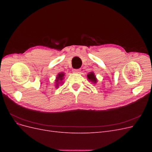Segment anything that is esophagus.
I'll return each mask as SVG.
<instances>
[{
    "label": "esophagus",
    "mask_w": 152,
    "mask_h": 152,
    "mask_svg": "<svg viewBox=\"0 0 152 152\" xmlns=\"http://www.w3.org/2000/svg\"><path fill=\"white\" fill-rule=\"evenodd\" d=\"M80 69H74V70H73V73H80Z\"/></svg>",
    "instance_id": "1"
}]
</instances>
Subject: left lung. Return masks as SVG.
<instances>
[{
    "label": "left lung",
    "mask_w": 152,
    "mask_h": 152,
    "mask_svg": "<svg viewBox=\"0 0 152 152\" xmlns=\"http://www.w3.org/2000/svg\"><path fill=\"white\" fill-rule=\"evenodd\" d=\"M87 79H89L91 82H93V84H96L97 82V79H96V76L94 75V73L92 72H90L88 75H87Z\"/></svg>",
    "instance_id": "8db88e82"
}]
</instances>
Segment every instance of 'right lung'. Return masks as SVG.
<instances>
[{
	"mask_svg": "<svg viewBox=\"0 0 152 152\" xmlns=\"http://www.w3.org/2000/svg\"><path fill=\"white\" fill-rule=\"evenodd\" d=\"M64 76H65V73H59L58 74L57 77H56V87H58L59 86V84L61 83V81L63 80V79H64ZM62 84V83H61Z\"/></svg>",
	"mask_w": 152,
	"mask_h": 152,
	"instance_id": "add662e5",
	"label": "right lung"
}]
</instances>
